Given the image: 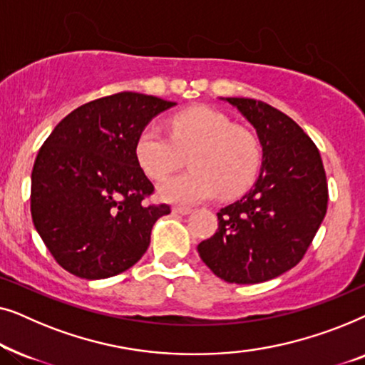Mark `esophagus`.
Segmentation results:
<instances>
[{"label":"esophagus","instance_id":"esophagus-1","mask_svg":"<svg viewBox=\"0 0 365 365\" xmlns=\"http://www.w3.org/2000/svg\"><path fill=\"white\" fill-rule=\"evenodd\" d=\"M173 212L174 214H182V216H187V214L192 212L191 207H186V206H174L173 207Z\"/></svg>","mask_w":365,"mask_h":365}]
</instances>
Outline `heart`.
I'll return each mask as SVG.
<instances>
[{
	"mask_svg": "<svg viewBox=\"0 0 365 365\" xmlns=\"http://www.w3.org/2000/svg\"><path fill=\"white\" fill-rule=\"evenodd\" d=\"M171 136L154 124L139 133L134 144L136 161L146 176L156 181L189 156L191 171L169 178L158 187L163 201L196 204L219 191L224 197L242 192L261 164V144L256 134L209 106H194L171 118Z\"/></svg>",
	"mask_w": 365,
	"mask_h": 365,
	"instance_id": "heart-1",
	"label": "heart"
}]
</instances>
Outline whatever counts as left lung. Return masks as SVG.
<instances>
[{
  "label": "left lung",
  "instance_id": "left-lung-1",
  "mask_svg": "<svg viewBox=\"0 0 365 365\" xmlns=\"http://www.w3.org/2000/svg\"><path fill=\"white\" fill-rule=\"evenodd\" d=\"M224 101L256 129L262 168L251 191L217 212V231L197 246L206 266L226 282L257 284L301 261L327 211L321 154L296 121L267 103Z\"/></svg>",
  "mask_w": 365,
  "mask_h": 365
}]
</instances>
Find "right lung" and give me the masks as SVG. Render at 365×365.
Wrapping results in <instances>:
<instances>
[{"label":"right lung","instance_id":"right-lung-1","mask_svg":"<svg viewBox=\"0 0 365 365\" xmlns=\"http://www.w3.org/2000/svg\"><path fill=\"white\" fill-rule=\"evenodd\" d=\"M173 101L124 91L69 113L39 149L31 173L34 227L56 262L81 279H106L134 266L151 229L171 212L144 199L153 182L134 144Z\"/></svg>","mask_w":365,"mask_h":365}]
</instances>
